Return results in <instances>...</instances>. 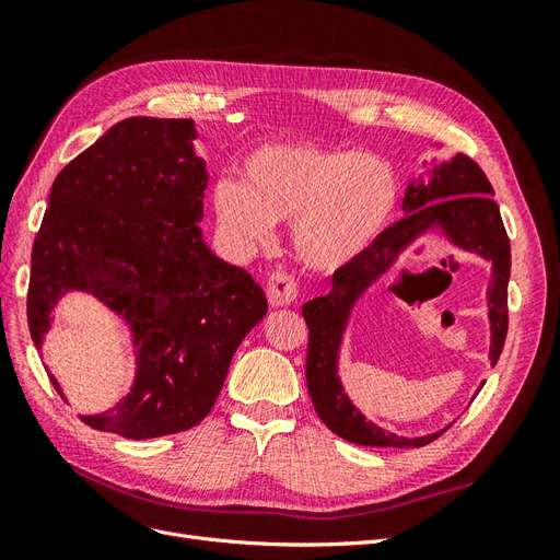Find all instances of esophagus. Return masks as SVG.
I'll return each instance as SVG.
<instances>
[{"instance_id": "esophagus-1", "label": "esophagus", "mask_w": 560, "mask_h": 560, "mask_svg": "<svg viewBox=\"0 0 560 560\" xmlns=\"http://www.w3.org/2000/svg\"><path fill=\"white\" fill-rule=\"evenodd\" d=\"M299 287L296 280L287 273V270H273L266 280V296L270 301V306H290V303L296 301Z\"/></svg>"}]
</instances>
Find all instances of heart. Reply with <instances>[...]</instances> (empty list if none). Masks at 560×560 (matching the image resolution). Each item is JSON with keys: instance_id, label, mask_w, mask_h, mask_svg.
<instances>
[{"instance_id": "heart-1", "label": "heart", "mask_w": 560, "mask_h": 560, "mask_svg": "<svg viewBox=\"0 0 560 560\" xmlns=\"http://www.w3.org/2000/svg\"><path fill=\"white\" fill-rule=\"evenodd\" d=\"M243 182L219 179L214 214L247 245H266L292 222L299 259L334 273L358 261L397 208V177L376 154L317 142H270L249 151Z\"/></svg>"}]
</instances>
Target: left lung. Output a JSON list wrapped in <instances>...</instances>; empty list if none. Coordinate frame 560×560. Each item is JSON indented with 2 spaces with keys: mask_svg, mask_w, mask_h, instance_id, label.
<instances>
[{
  "mask_svg": "<svg viewBox=\"0 0 560 560\" xmlns=\"http://www.w3.org/2000/svg\"><path fill=\"white\" fill-rule=\"evenodd\" d=\"M490 196H493V186L469 156L457 154L451 163L434 167L430 184H411L406 191L404 210L409 214L385 229L381 238L358 261L336 270L327 296H317L301 308L308 325L306 381L313 406L319 420L346 442L360 446L418 448L428 446L446 432L406 439L376 428L350 404L336 376L338 346H341L352 303L362 296L371 282L397 264L406 247L418 243L434 226H442L453 245L477 252L493 261V282L488 287V317L490 331H493L490 362H498L506 338V325H510L506 282H510L512 270V249L498 202Z\"/></svg>",
  "mask_w": 560,
  "mask_h": 560,
  "instance_id": "left-lung-1",
  "label": "left lung"
}]
</instances>
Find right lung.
<instances>
[{"mask_svg":"<svg viewBox=\"0 0 560 560\" xmlns=\"http://www.w3.org/2000/svg\"><path fill=\"white\" fill-rule=\"evenodd\" d=\"M194 135L189 118H126L50 186L32 245V341L42 346L56 301L83 290L126 317L140 348L130 395L105 413L81 416L100 432L151 439L198 425L235 348L268 308L252 276L202 243L196 222L208 173ZM50 383L60 393L54 376Z\"/></svg>","mask_w":560,"mask_h":560,"instance_id":"add662e5","label":"right lung"}]
</instances>
